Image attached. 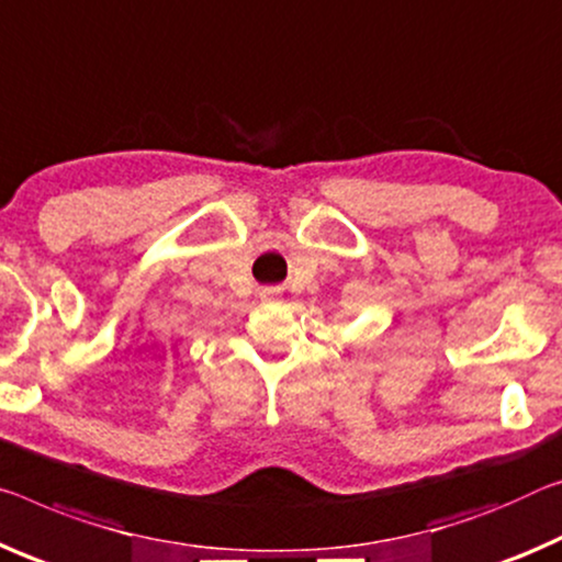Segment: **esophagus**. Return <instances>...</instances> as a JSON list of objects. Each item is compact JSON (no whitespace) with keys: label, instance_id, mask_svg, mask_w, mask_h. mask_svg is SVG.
Wrapping results in <instances>:
<instances>
[{"label":"esophagus","instance_id":"34e87169","mask_svg":"<svg viewBox=\"0 0 562 562\" xmlns=\"http://www.w3.org/2000/svg\"><path fill=\"white\" fill-rule=\"evenodd\" d=\"M274 295V292L272 290H265V297H272Z\"/></svg>","mask_w":562,"mask_h":562}]
</instances>
